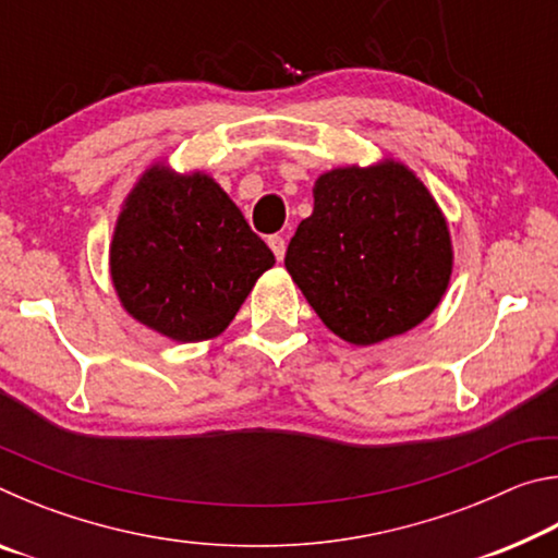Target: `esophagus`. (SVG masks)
Wrapping results in <instances>:
<instances>
[{"instance_id": "1", "label": "esophagus", "mask_w": 558, "mask_h": 558, "mask_svg": "<svg viewBox=\"0 0 558 558\" xmlns=\"http://www.w3.org/2000/svg\"><path fill=\"white\" fill-rule=\"evenodd\" d=\"M268 245H270V248H272V253H276V258L278 260H282V258H286V248H288V243H286V239H282V235H270V239H268Z\"/></svg>"}]
</instances>
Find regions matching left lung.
Returning a JSON list of instances; mask_svg holds the SVG:
<instances>
[{"instance_id":"8db88e82","label":"left lung","mask_w":558,"mask_h":558,"mask_svg":"<svg viewBox=\"0 0 558 558\" xmlns=\"http://www.w3.org/2000/svg\"><path fill=\"white\" fill-rule=\"evenodd\" d=\"M286 268L319 319L352 344L409 332L438 307L452 270L448 226L411 169H332L315 182Z\"/></svg>"}]
</instances>
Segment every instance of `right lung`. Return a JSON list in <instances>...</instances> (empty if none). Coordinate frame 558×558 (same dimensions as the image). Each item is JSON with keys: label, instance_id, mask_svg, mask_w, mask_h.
Segmentation results:
<instances>
[{"label": "right lung", "instance_id": "add662e5", "mask_svg": "<svg viewBox=\"0 0 558 558\" xmlns=\"http://www.w3.org/2000/svg\"><path fill=\"white\" fill-rule=\"evenodd\" d=\"M276 256L206 174L153 167L128 196L110 272L128 313L177 342L229 327Z\"/></svg>", "mask_w": 558, "mask_h": 558}]
</instances>
